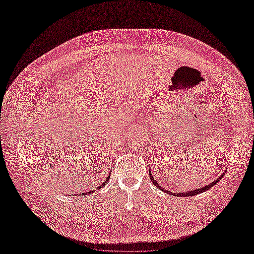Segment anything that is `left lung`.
<instances>
[{
    "mask_svg": "<svg viewBox=\"0 0 254 254\" xmlns=\"http://www.w3.org/2000/svg\"><path fill=\"white\" fill-rule=\"evenodd\" d=\"M226 172V171H225ZM225 172L224 173H222V175H220L218 178H217L216 180H214L212 183H210L209 185H206V186H204V187H202V188H198V189H196V190H193V191H188V192H183V193H172V192H170V191H168V190H166V189H164L163 187H161V185L160 184H158L157 182H156V180H155V178L153 177V175H152V173H151V171H150V178H151V181L153 182V184L157 187V188H159L160 190H162V191H164L165 193H167V194H170V195H174V196H181V197H187V196H194V195H197V194H201V193H203V192H205V191H207V190H209L210 188H212L214 185H216L217 183L219 182V181L222 179V177L225 175Z\"/></svg>",
    "mask_w": 254,
    "mask_h": 254,
    "instance_id": "obj_1",
    "label": "left lung"
}]
</instances>
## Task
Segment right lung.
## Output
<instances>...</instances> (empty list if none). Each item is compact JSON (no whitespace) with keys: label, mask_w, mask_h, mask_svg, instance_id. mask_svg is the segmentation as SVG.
<instances>
[{"label":"right lung","mask_w":254,"mask_h":254,"mask_svg":"<svg viewBox=\"0 0 254 254\" xmlns=\"http://www.w3.org/2000/svg\"><path fill=\"white\" fill-rule=\"evenodd\" d=\"M110 176H111V173H110V175H108V178H110ZM108 178H107V179L104 181V182H103L101 185H99V186H98V188H97V189H101V188H102V187L105 185V183H107ZM89 193L91 194V193H93V191H90V192H88V193H87V192H86V193H82V194H83V195H86V194H89Z\"/></svg>","instance_id":"right-lung-1"}]
</instances>
